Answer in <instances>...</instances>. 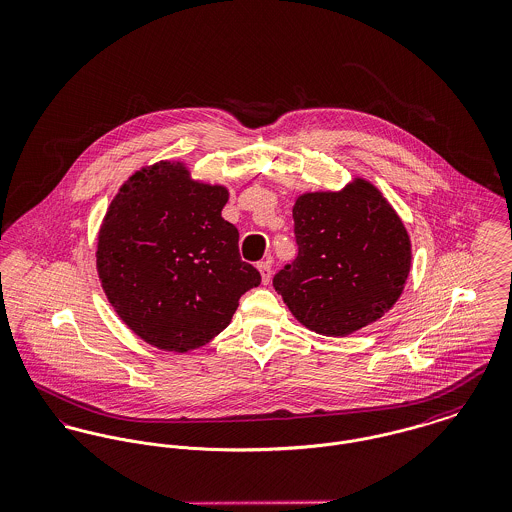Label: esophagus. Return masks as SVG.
<instances>
[{
	"label": "esophagus",
	"instance_id": "1",
	"mask_svg": "<svg viewBox=\"0 0 512 512\" xmlns=\"http://www.w3.org/2000/svg\"><path fill=\"white\" fill-rule=\"evenodd\" d=\"M257 269H259V273H261V280H263V284H269L271 275H273L271 261H263V263H259V265H257Z\"/></svg>",
	"mask_w": 512,
	"mask_h": 512
}]
</instances>
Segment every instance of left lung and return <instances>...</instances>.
<instances>
[{"mask_svg": "<svg viewBox=\"0 0 512 512\" xmlns=\"http://www.w3.org/2000/svg\"><path fill=\"white\" fill-rule=\"evenodd\" d=\"M298 257L273 278L292 315L347 337L394 308L411 269V241L392 204L368 181L304 193L292 208Z\"/></svg>", "mask_w": 512, "mask_h": 512, "instance_id": "left-lung-1", "label": "left lung"}]
</instances>
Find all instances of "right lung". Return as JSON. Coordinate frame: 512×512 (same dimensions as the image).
Returning a JSON list of instances; mask_svg holds the SVG:
<instances>
[{
  "label": "right lung",
  "instance_id": "add662e5",
  "mask_svg": "<svg viewBox=\"0 0 512 512\" xmlns=\"http://www.w3.org/2000/svg\"><path fill=\"white\" fill-rule=\"evenodd\" d=\"M228 189L191 179L179 161L136 171L113 198L97 241V273L118 317L161 351L212 341L259 286L222 218Z\"/></svg>",
  "mask_w": 512,
  "mask_h": 512
}]
</instances>
